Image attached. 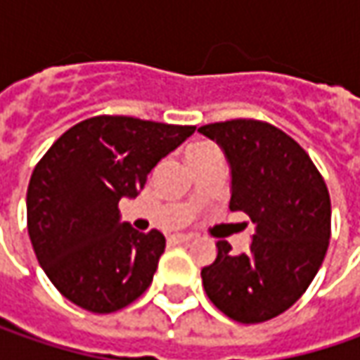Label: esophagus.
I'll list each match as a JSON object with an SVG mask.
<instances>
[{
  "instance_id": "obj_1",
  "label": "esophagus",
  "mask_w": 360,
  "mask_h": 360,
  "mask_svg": "<svg viewBox=\"0 0 360 360\" xmlns=\"http://www.w3.org/2000/svg\"><path fill=\"white\" fill-rule=\"evenodd\" d=\"M192 240V234H172L170 236V242L172 244H184V242Z\"/></svg>"
}]
</instances>
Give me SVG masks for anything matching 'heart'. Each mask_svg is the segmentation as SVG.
<instances>
[{
    "label": "heart",
    "mask_w": 360,
    "mask_h": 360,
    "mask_svg": "<svg viewBox=\"0 0 360 360\" xmlns=\"http://www.w3.org/2000/svg\"><path fill=\"white\" fill-rule=\"evenodd\" d=\"M214 144H210V142H194L192 146H188V152L186 156L188 158H192V156H196V154H202V152H206L208 148H212Z\"/></svg>",
    "instance_id": "obj_1"
}]
</instances>
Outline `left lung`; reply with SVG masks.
Here are the masks:
<instances>
[{
	"mask_svg": "<svg viewBox=\"0 0 360 360\" xmlns=\"http://www.w3.org/2000/svg\"><path fill=\"white\" fill-rule=\"evenodd\" d=\"M222 146L232 170L230 210L256 224L248 252L218 240L202 284L218 311L244 325L270 321L304 295L330 240V196L319 168L286 131L262 120L198 128Z\"/></svg>",
	"mask_w": 360,
	"mask_h": 360,
	"instance_id": "8db88e82",
	"label": "left lung"
}]
</instances>
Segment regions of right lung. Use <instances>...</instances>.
<instances>
[{
	"label": "right lung",
	"instance_id": "1",
	"mask_svg": "<svg viewBox=\"0 0 360 360\" xmlns=\"http://www.w3.org/2000/svg\"><path fill=\"white\" fill-rule=\"evenodd\" d=\"M131 116H94L51 144L27 186V232L51 284L74 304L116 312L152 284L166 238L120 224L122 196H138L150 170L192 136Z\"/></svg>",
	"mask_w": 360,
	"mask_h": 360
}]
</instances>
